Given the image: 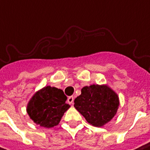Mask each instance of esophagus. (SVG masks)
<instances>
[{
    "mask_svg": "<svg viewBox=\"0 0 150 150\" xmlns=\"http://www.w3.org/2000/svg\"><path fill=\"white\" fill-rule=\"evenodd\" d=\"M67 101H68V103H70V104H73L74 98H73L72 96H71V97H68V98H67Z\"/></svg>",
    "mask_w": 150,
    "mask_h": 150,
    "instance_id": "34e87169",
    "label": "esophagus"
}]
</instances>
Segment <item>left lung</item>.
Returning <instances> with one entry per match:
<instances>
[{
  "mask_svg": "<svg viewBox=\"0 0 150 150\" xmlns=\"http://www.w3.org/2000/svg\"><path fill=\"white\" fill-rule=\"evenodd\" d=\"M119 106L117 93L107 85L84 86L74 100V107L90 124L102 127L116 115Z\"/></svg>",
  "mask_w": 150,
  "mask_h": 150,
  "instance_id": "8db88e82",
  "label": "left lung"
}]
</instances>
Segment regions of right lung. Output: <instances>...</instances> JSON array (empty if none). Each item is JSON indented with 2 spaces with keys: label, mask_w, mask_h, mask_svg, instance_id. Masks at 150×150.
Listing matches in <instances>:
<instances>
[{
  "label": "right lung",
  "mask_w": 150,
  "mask_h": 150,
  "mask_svg": "<svg viewBox=\"0 0 150 150\" xmlns=\"http://www.w3.org/2000/svg\"><path fill=\"white\" fill-rule=\"evenodd\" d=\"M67 97L60 89L46 86L37 91L28 104L30 118L41 127L52 128L60 122L70 105L66 103Z\"/></svg>",
  "instance_id": "add662e5"
}]
</instances>
